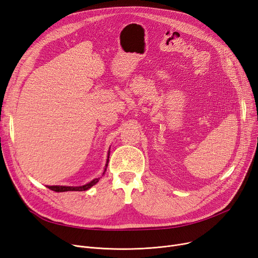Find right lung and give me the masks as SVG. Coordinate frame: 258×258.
I'll return each mask as SVG.
<instances>
[{"label":"right lung","instance_id":"add662e5","mask_svg":"<svg viewBox=\"0 0 258 258\" xmlns=\"http://www.w3.org/2000/svg\"><path fill=\"white\" fill-rule=\"evenodd\" d=\"M109 154H110V151H108V156H107V162H106V165H105V169H104V172H103V175L105 174L106 170H107V166H108V163H109ZM101 177H97V178H94L92 179L91 181H89L88 183H86V185H83V186H77V187H73V186H46L48 189H50L52 191H55V192H66V191H86L90 189L92 186H94L95 183L100 180Z\"/></svg>","mask_w":258,"mask_h":258}]
</instances>
